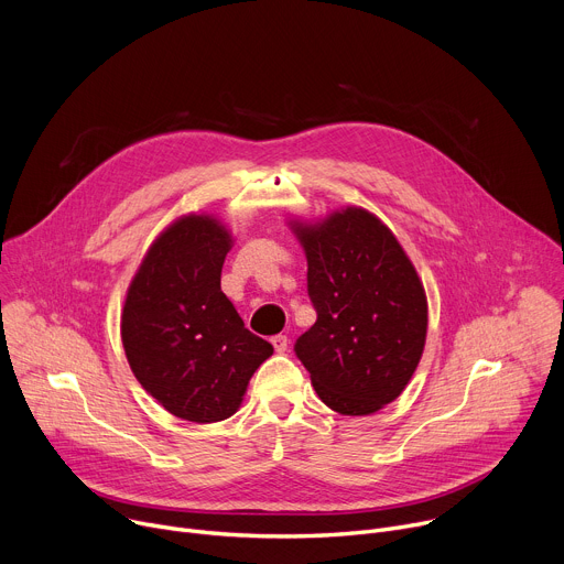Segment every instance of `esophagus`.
Listing matches in <instances>:
<instances>
[{
    "label": "esophagus",
    "instance_id": "34e87169",
    "mask_svg": "<svg viewBox=\"0 0 564 564\" xmlns=\"http://www.w3.org/2000/svg\"><path fill=\"white\" fill-rule=\"evenodd\" d=\"M270 341H272V346H274L276 352H285V350H288V344H290V339H288L285 335H274Z\"/></svg>",
    "mask_w": 564,
    "mask_h": 564
}]
</instances>
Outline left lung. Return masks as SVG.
<instances>
[{
  "instance_id": "1",
  "label": "left lung",
  "mask_w": 564,
  "mask_h": 564,
  "mask_svg": "<svg viewBox=\"0 0 564 564\" xmlns=\"http://www.w3.org/2000/svg\"><path fill=\"white\" fill-rule=\"evenodd\" d=\"M307 257L316 321L294 352L326 406L370 415L401 394L426 341L424 285L392 231L348 207L316 225H294Z\"/></svg>"
}]
</instances>
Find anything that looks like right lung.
I'll use <instances>...</instances> for the list:
<instances>
[{
    "label": "right lung",
    "instance_id": "obj_1",
    "mask_svg": "<svg viewBox=\"0 0 564 564\" xmlns=\"http://www.w3.org/2000/svg\"><path fill=\"white\" fill-rule=\"evenodd\" d=\"M231 248L212 216H185L149 248L122 310V346L142 388L172 415L231 417L254 370L274 352L220 290Z\"/></svg>",
    "mask_w": 564,
    "mask_h": 564
}]
</instances>
